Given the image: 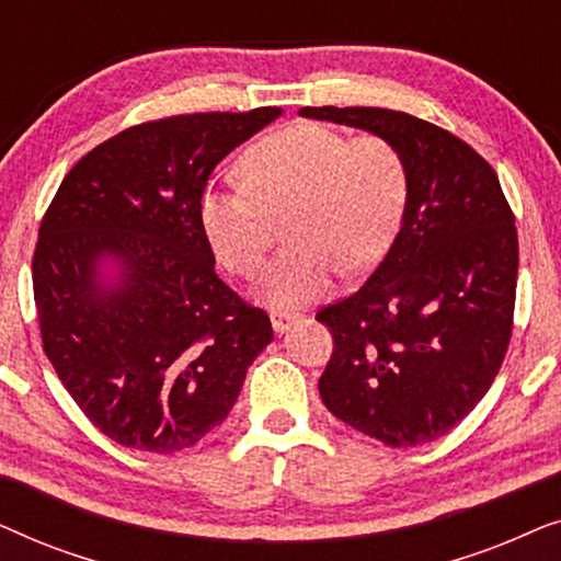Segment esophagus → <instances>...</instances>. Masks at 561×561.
Here are the masks:
<instances>
[{"instance_id":"34e87169","label":"esophagus","mask_w":561,"mask_h":561,"mask_svg":"<svg viewBox=\"0 0 561 561\" xmlns=\"http://www.w3.org/2000/svg\"><path fill=\"white\" fill-rule=\"evenodd\" d=\"M296 319H298L296 313H288V311H273V313H271V321H273L275 334H286L288 329H290V324H294Z\"/></svg>"}]
</instances>
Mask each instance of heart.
<instances>
[{
  "label": "heart",
  "instance_id": "heart-1",
  "mask_svg": "<svg viewBox=\"0 0 561 561\" xmlns=\"http://www.w3.org/2000/svg\"><path fill=\"white\" fill-rule=\"evenodd\" d=\"M242 179L204 188L198 219L221 265L255 275L283 217L290 242L257 280L275 311L304 309L332 288L336 271L363 273L386 255L409 202V168L380 135L350 137L296 122L252 145Z\"/></svg>",
  "mask_w": 561,
  "mask_h": 561
}]
</instances>
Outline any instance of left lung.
<instances>
[{
  "label": "left lung",
  "mask_w": 561,
  "mask_h": 561,
  "mask_svg": "<svg viewBox=\"0 0 561 561\" xmlns=\"http://www.w3.org/2000/svg\"><path fill=\"white\" fill-rule=\"evenodd\" d=\"M401 150L409 202L365 286L317 313L334 352L319 378L336 419L388 447L457 426L493 386L513 332L518 234L490 163L447 129L378 106H304Z\"/></svg>",
  "instance_id": "8db88e82"
}]
</instances>
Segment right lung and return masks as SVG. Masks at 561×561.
<instances>
[{
    "mask_svg": "<svg viewBox=\"0 0 561 561\" xmlns=\"http://www.w3.org/2000/svg\"><path fill=\"white\" fill-rule=\"evenodd\" d=\"M280 117L179 114L96 145L60 183L33 255L43 350L87 419L129 449L194 447L273 340L214 273L198 202L221 158Z\"/></svg>",
    "mask_w": 561,
    "mask_h": 561,
    "instance_id": "right-lung-1",
    "label": "right lung"
}]
</instances>
